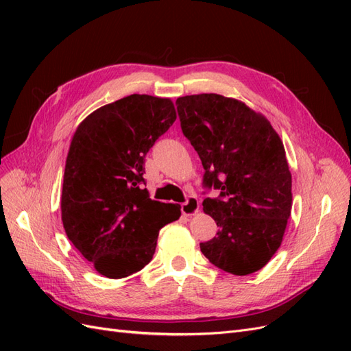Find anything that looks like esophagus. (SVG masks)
<instances>
[{
  "instance_id": "esophagus-1",
  "label": "esophagus",
  "mask_w": 351,
  "mask_h": 351,
  "mask_svg": "<svg viewBox=\"0 0 351 351\" xmlns=\"http://www.w3.org/2000/svg\"><path fill=\"white\" fill-rule=\"evenodd\" d=\"M182 212L184 215L190 217V215H195L199 212V200L196 196H189L186 199L184 204L182 205Z\"/></svg>"
}]
</instances>
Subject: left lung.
<instances>
[{
  "label": "left lung",
  "instance_id": "left-lung-1",
  "mask_svg": "<svg viewBox=\"0 0 351 351\" xmlns=\"http://www.w3.org/2000/svg\"><path fill=\"white\" fill-rule=\"evenodd\" d=\"M183 134L205 168L204 186L218 197L204 200V212L218 232L200 243L217 268L249 275L278 250L291 214V173L282 141L271 123L246 104L217 93L176 101Z\"/></svg>",
  "mask_w": 351,
  "mask_h": 351
}]
</instances>
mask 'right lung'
I'll use <instances>...</instances> for the list:
<instances>
[{
  "label": "right lung",
  "instance_id": "right-lung-1",
  "mask_svg": "<svg viewBox=\"0 0 351 351\" xmlns=\"http://www.w3.org/2000/svg\"><path fill=\"white\" fill-rule=\"evenodd\" d=\"M176 119L171 99L134 93L89 114L73 136L61 219L104 277L141 271L152 261L159 230L182 215V206L152 200L143 189L145 156Z\"/></svg>",
  "mask_w": 351,
  "mask_h": 351
}]
</instances>
